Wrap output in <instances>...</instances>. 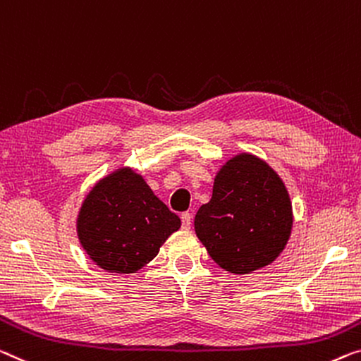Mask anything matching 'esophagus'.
Instances as JSON below:
<instances>
[{
    "label": "esophagus",
    "mask_w": 361,
    "mask_h": 361,
    "mask_svg": "<svg viewBox=\"0 0 361 361\" xmlns=\"http://www.w3.org/2000/svg\"><path fill=\"white\" fill-rule=\"evenodd\" d=\"M191 219H192V215L190 212H183L181 214V227L183 228H190L191 227Z\"/></svg>",
    "instance_id": "1"
}]
</instances>
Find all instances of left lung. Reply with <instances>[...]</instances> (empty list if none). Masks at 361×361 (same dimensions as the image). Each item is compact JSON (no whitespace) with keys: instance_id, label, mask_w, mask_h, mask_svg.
Instances as JSON below:
<instances>
[{"instance_id":"8db88e82","label":"left lung","mask_w":361,"mask_h":361,"mask_svg":"<svg viewBox=\"0 0 361 361\" xmlns=\"http://www.w3.org/2000/svg\"><path fill=\"white\" fill-rule=\"evenodd\" d=\"M293 215L288 192L264 160L240 154L215 176L212 197L195 217L209 256L232 274H248L276 259L287 245Z\"/></svg>"}]
</instances>
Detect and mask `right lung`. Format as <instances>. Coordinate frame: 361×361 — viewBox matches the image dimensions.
Segmentation results:
<instances>
[{
	"instance_id": "right-lung-1",
	"label": "right lung",
	"mask_w": 361,
	"mask_h": 361,
	"mask_svg": "<svg viewBox=\"0 0 361 361\" xmlns=\"http://www.w3.org/2000/svg\"><path fill=\"white\" fill-rule=\"evenodd\" d=\"M181 220L141 175L120 169L97 183L80 207L78 235L97 266L131 274L152 261Z\"/></svg>"
}]
</instances>
